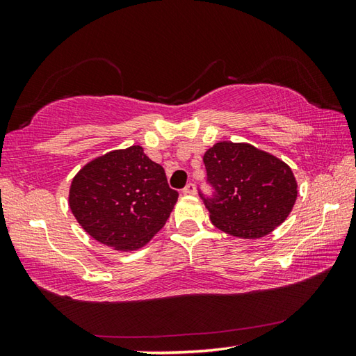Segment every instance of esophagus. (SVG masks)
<instances>
[{
	"mask_svg": "<svg viewBox=\"0 0 356 356\" xmlns=\"http://www.w3.org/2000/svg\"><path fill=\"white\" fill-rule=\"evenodd\" d=\"M184 194H188V195H193L195 194V185L194 184H188L185 188H184Z\"/></svg>",
	"mask_w": 356,
	"mask_h": 356,
	"instance_id": "obj_1",
	"label": "esophagus"
}]
</instances>
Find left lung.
I'll return each instance as SVG.
<instances>
[{
    "label": "left lung",
    "instance_id": "obj_1",
    "mask_svg": "<svg viewBox=\"0 0 356 356\" xmlns=\"http://www.w3.org/2000/svg\"><path fill=\"white\" fill-rule=\"evenodd\" d=\"M203 163L213 194H199L211 222L229 236H268L286 220L297 200L289 166L249 143L218 142L203 156Z\"/></svg>",
    "mask_w": 356,
    "mask_h": 356
}]
</instances>
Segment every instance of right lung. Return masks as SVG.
<instances>
[{
  "label": "right lung",
  "instance_id": "add662e5",
  "mask_svg": "<svg viewBox=\"0 0 356 356\" xmlns=\"http://www.w3.org/2000/svg\"><path fill=\"white\" fill-rule=\"evenodd\" d=\"M177 197L162 166L133 145L87 163L73 179L69 205L95 240L134 251L163 228Z\"/></svg>",
  "mask_w": 356,
  "mask_h": 356
}]
</instances>
